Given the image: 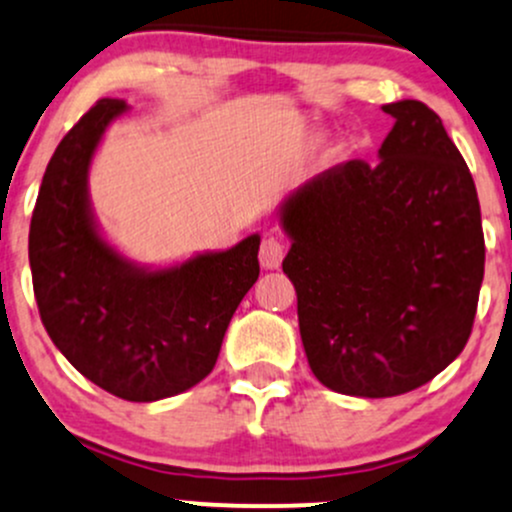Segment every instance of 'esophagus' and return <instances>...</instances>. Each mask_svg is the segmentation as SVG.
<instances>
[{
    "mask_svg": "<svg viewBox=\"0 0 512 512\" xmlns=\"http://www.w3.org/2000/svg\"><path fill=\"white\" fill-rule=\"evenodd\" d=\"M284 260V245L277 238H265L260 245V265L265 269H277Z\"/></svg>",
    "mask_w": 512,
    "mask_h": 512,
    "instance_id": "34e87169",
    "label": "esophagus"
}]
</instances>
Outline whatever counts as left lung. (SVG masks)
<instances>
[{
	"instance_id": "8db88e82",
	"label": "left lung",
	"mask_w": 512,
	"mask_h": 512,
	"mask_svg": "<svg viewBox=\"0 0 512 512\" xmlns=\"http://www.w3.org/2000/svg\"><path fill=\"white\" fill-rule=\"evenodd\" d=\"M381 109L379 162L330 167L277 211L311 372L362 398L418 389L457 359L486 257L474 179L440 116L415 99Z\"/></svg>"
}]
</instances>
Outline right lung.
Listing matches in <instances>:
<instances>
[{"instance_id":"obj_1","label":"right lung","mask_w":512,"mask_h":512,"mask_svg":"<svg viewBox=\"0 0 512 512\" xmlns=\"http://www.w3.org/2000/svg\"><path fill=\"white\" fill-rule=\"evenodd\" d=\"M128 111L101 99L60 140L28 233L33 294L50 340L99 389L150 403L211 374L230 318L260 277V235L170 267L128 260L101 235L89 167Z\"/></svg>"}]
</instances>
